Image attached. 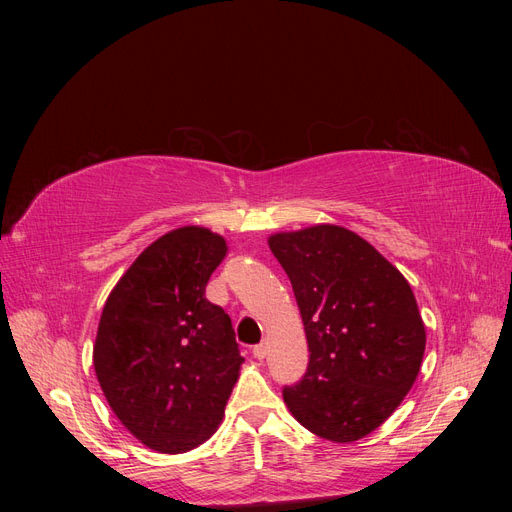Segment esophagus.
<instances>
[{"instance_id": "esophagus-1", "label": "esophagus", "mask_w": 512, "mask_h": 512, "mask_svg": "<svg viewBox=\"0 0 512 512\" xmlns=\"http://www.w3.org/2000/svg\"><path fill=\"white\" fill-rule=\"evenodd\" d=\"M252 352H254V356H256L258 361H262V359H265V356H267L269 348H267V344H258V346H254Z\"/></svg>"}]
</instances>
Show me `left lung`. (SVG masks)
I'll return each instance as SVG.
<instances>
[{
	"mask_svg": "<svg viewBox=\"0 0 512 512\" xmlns=\"http://www.w3.org/2000/svg\"><path fill=\"white\" fill-rule=\"evenodd\" d=\"M303 318L309 363L284 389L290 414L337 444L365 438L404 401L425 354V324L404 275L356 232L318 224L275 232Z\"/></svg>",
	"mask_w": 512,
	"mask_h": 512,
	"instance_id": "obj_1",
	"label": "left lung"
}]
</instances>
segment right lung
Wrapping results in <instances>:
<instances>
[{
  "label": "right lung",
  "instance_id": "add662e5",
  "mask_svg": "<svg viewBox=\"0 0 512 512\" xmlns=\"http://www.w3.org/2000/svg\"><path fill=\"white\" fill-rule=\"evenodd\" d=\"M228 252L203 226L166 232L108 294L94 367L108 406L136 440L179 455L218 431L243 356L230 316L205 297Z\"/></svg>",
  "mask_w": 512,
  "mask_h": 512
}]
</instances>
